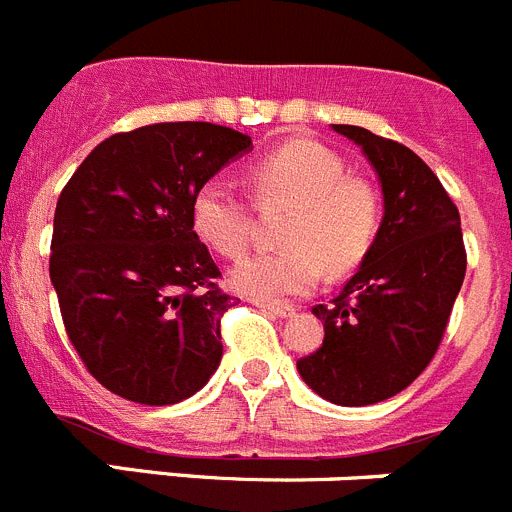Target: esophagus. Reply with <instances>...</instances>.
Wrapping results in <instances>:
<instances>
[{
    "instance_id": "1",
    "label": "esophagus",
    "mask_w": 512,
    "mask_h": 512,
    "mask_svg": "<svg viewBox=\"0 0 512 512\" xmlns=\"http://www.w3.org/2000/svg\"><path fill=\"white\" fill-rule=\"evenodd\" d=\"M256 302V307H261L264 312L274 314V317H292L297 309L292 307V304H281V302H266V299H253Z\"/></svg>"
}]
</instances>
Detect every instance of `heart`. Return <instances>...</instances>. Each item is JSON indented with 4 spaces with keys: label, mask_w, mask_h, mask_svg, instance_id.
Returning <instances> with one entry per match:
<instances>
[{
    "label": "heart",
    "mask_w": 512,
    "mask_h": 512,
    "mask_svg": "<svg viewBox=\"0 0 512 512\" xmlns=\"http://www.w3.org/2000/svg\"><path fill=\"white\" fill-rule=\"evenodd\" d=\"M261 203L292 205L281 228L287 248L259 253L233 271L241 292L261 299L302 297L320 281L322 266L340 276L360 264L381 223L378 192L363 177L345 175L340 154L294 139L253 164ZM192 228L210 248L238 261L251 243V205L228 182L210 180L192 198Z\"/></svg>",
    "instance_id": "heart-1"
}]
</instances>
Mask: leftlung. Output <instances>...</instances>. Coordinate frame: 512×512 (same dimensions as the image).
Returning a JSON list of instances; mask_svg holds the SVG:
<instances>
[{
  "mask_svg": "<svg viewBox=\"0 0 512 512\" xmlns=\"http://www.w3.org/2000/svg\"><path fill=\"white\" fill-rule=\"evenodd\" d=\"M332 129L363 147L381 177L386 215L342 292L312 307L325 340L297 368L317 396L368 406L401 393L437 355L467 251L457 205L419 154L363 126Z\"/></svg>",
  "mask_w": 512,
  "mask_h": 512,
  "instance_id": "obj_1",
  "label": "left lung"
}]
</instances>
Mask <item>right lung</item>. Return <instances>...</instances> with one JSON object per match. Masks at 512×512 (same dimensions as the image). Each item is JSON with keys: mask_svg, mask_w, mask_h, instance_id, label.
<instances>
[{"mask_svg": "<svg viewBox=\"0 0 512 512\" xmlns=\"http://www.w3.org/2000/svg\"><path fill=\"white\" fill-rule=\"evenodd\" d=\"M251 137L167 121L103 139L58 198L50 279L70 345L116 396L147 406L198 393L223 355L236 297L192 228V198Z\"/></svg>", "mask_w": 512, "mask_h": 512, "instance_id": "1", "label": "right lung"}]
</instances>
